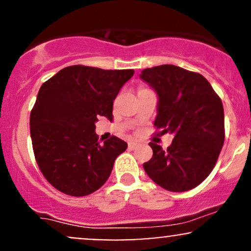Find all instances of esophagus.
<instances>
[{
	"label": "esophagus",
	"instance_id": "34e87169",
	"mask_svg": "<svg viewBox=\"0 0 251 251\" xmlns=\"http://www.w3.org/2000/svg\"><path fill=\"white\" fill-rule=\"evenodd\" d=\"M138 146H139V143L138 142L128 143V149H131V150H134L135 148H138Z\"/></svg>",
	"mask_w": 251,
	"mask_h": 251
}]
</instances>
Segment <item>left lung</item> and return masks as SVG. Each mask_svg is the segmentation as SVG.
<instances>
[{
    "mask_svg": "<svg viewBox=\"0 0 251 251\" xmlns=\"http://www.w3.org/2000/svg\"><path fill=\"white\" fill-rule=\"evenodd\" d=\"M158 98L154 125L174 135L168 150L150 143L153 155L144 163L148 176L163 189L196 188L214 169L224 143V111L208 80L174 65L146 68L140 74Z\"/></svg>",
    "mask_w": 251,
    "mask_h": 251,
    "instance_id": "8db88e82",
    "label": "left lung"
}]
</instances>
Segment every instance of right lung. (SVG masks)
<instances>
[{
  "mask_svg": "<svg viewBox=\"0 0 251 251\" xmlns=\"http://www.w3.org/2000/svg\"><path fill=\"white\" fill-rule=\"evenodd\" d=\"M133 73L70 66L41 86L30 113L31 143L42 175L59 191L87 196L108 179L127 143L112 137L100 145L96 123L112 120L113 100Z\"/></svg>",
  "mask_w": 251,
  "mask_h": 251,
  "instance_id": "obj_1",
  "label": "right lung"
}]
</instances>
